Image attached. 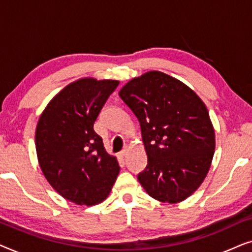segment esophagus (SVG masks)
Returning <instances> with one entry per match:
<instances>
[{
    "label": "esophagus",
    "mask_w": 252,
    "mask_h": 252,
    "mask_svg": "<svg viewBox=\"0 0 252 252\" xmlns=\"http://www.w3.org/2000/svg\"><path fill=\"white\" fill-rule=\"evenodd\" d=\"M127 151H128V149H127V147L124 148V149H123V150L120 151V153H119L120 157H126V155H127Z\"/></svg>",
    "instance_id": "obj_1"
}]
</instances>
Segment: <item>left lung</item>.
<instances>
[{"instance_id": "1", "label": "left lung", "mask_w": 252, "mask_h": 252, "mask_svg": "<svg viewBox=\"0 0 252 252\" xmlns=\"http://www.w3.org/2000/svg\"><path fill=\"white\" fill-rule=\"evenodd\" d=\"M119 96L141 126L148 164L137 180L163 203L182 202L197 190L215 154V128L204 102L171 75L149 71L133 78Z\"/></svg>"}]
</instances>
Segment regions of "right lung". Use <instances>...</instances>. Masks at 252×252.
Listing matches in <instances>:
<instances>
[{
	"label": "right lung",
	"instance_id": "1",
	"mask_svg": "<svg viewBox=\"0 0 252 252\" xmlns=\"http://www.w3.org/2000/svg\"><path fill=\"white\" fill-rule=\"evenodd\" d=\"M118 80L81 78L48 103L35 129L41 171L55 190L78 205L108 197L119 174L118 160L94 130L103 105Z\"/></svg>",
	"mask_w": 252,
	"mask_h": 252
}]
</instances>
